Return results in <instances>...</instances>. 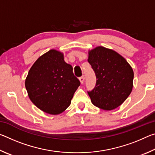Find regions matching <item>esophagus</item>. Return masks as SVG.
Returning a JSON list of instances; mask_svg holds the SVG:
<instances>
[{"label": "esophagus", "instance_id": "1", "mask_svg": "<svg viewBox=\"0 0 155 155\" xmlns=\"http://www.w3.org/2000/svg\"><path fill=\"white\" fill-rule=\"evenodd\" d=\"M84 79H85V77H84L83 76H82V77H79V81H80V82H81V84H83V82H84Z\"/></svg>", "mask_w": 155, "mask_h": 155}]
</instances>
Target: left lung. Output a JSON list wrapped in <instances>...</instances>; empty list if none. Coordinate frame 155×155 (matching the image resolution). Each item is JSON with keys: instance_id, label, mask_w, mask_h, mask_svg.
<instances>
[{"instance_id": "8db88e82", "label": "left lung", "mask_w": 155, "mask_h": 155, "mask_svg": "<svg viewBox=\"0 0 155 155\" xmlns=\"http://www.w3.org/2000/svg\"><path fill=\"white\" fill-rule=\"evenodd\" d=\"M87 61L96 77L95 87L87 91L92 104L107 111L121 105L131 93L134 77L127 60L113 50L98 46L89 51Z\"/></svg>"}]
</instances>
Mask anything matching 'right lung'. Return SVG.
I'll return each mask as SVG.
<instances>
[{
    "label": "right lung",
    "instance_id": "obj_1",
    "mask_svg": "<svg viewBox=\"0 0 155 155\" xmlns=\"http://www.w3.org/2000/svg\"><path fill=\"white\" fill-rule=\"evenodd\" d=\"M80 84L72 65L65 62L62 52L53 49L37 59L25 80L32 103L51 115L61 114L70 106Z\"/></svg>",
    "mask_w": 155,
    "mask_h": 155
}]
</instances>
